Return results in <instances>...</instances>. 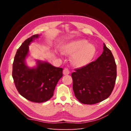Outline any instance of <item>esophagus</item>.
Wrapping results in <instances>:
<instances>
[{
	"label": "esophagus",
	"instance_id": "esophagus-1",
	"mask_svg": "<svg viewBox=\"0 0 131 131\" xmlns=\"http://www.w3.org/2000/svg\"><path fill=\"white\" fill-rule=\"evenodd\" d=\"M63 74H64V75H68L70 73V71L68 68H65L64 69H63Z\"/></svg>",
	"mask_w": 131,
	"mask_h": 131
}]
</instances>
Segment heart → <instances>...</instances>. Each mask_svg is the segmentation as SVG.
<instances>
[{
    "label": "heart",
    "instance_id": "heart-1",
    "mask_svg": "<svg viewBox=\"0 0 131 131\" xmlns=\"http://www.w3.org/2000/svg\"><path fill=\"white\" fill-rule=\"evenodd\" d=\"M63 52L66 55L72 56V62L77 67H82L88 64L92 60L95 47L88 43L85 39H78L67 43L63 47Z\"/></svg>",
    "mask_w": 131,
    "mask_h": 131
}]
</instances>
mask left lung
<instances>
[{
    "label": "left lung",
    "mask_w": 131,
    "mask_h": 131,
    "mask_svg": "<svg viewBox=\"0 0 131 131\" xmlns=\"http://www.w3.org/2000/svg\"><path fill=\"white\" fill-rule=\"evenodd\" d=\"M103 51L96 61L72 74L75 96L81 103L94 104L108 98L114 88L116 65L113 55L105 43Z\"/></svg>",
    "instance_id": "8db88e82"
}]
</instances>
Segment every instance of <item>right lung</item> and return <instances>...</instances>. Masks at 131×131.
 Listing matches in <instances>:
<instances>
[{"instance_id":"obj_1","label":"right lung","mask_w":131,"mask_h":131,"mask_svg":"<svg viewBox=\"0 0 131 131\" xmlns=\"http://www.w3.org/2000/svg\"><path fill=\"white\" fill-rule=\"evenodd\" d=\"M39 37L35 34L28 38L17 50L13 64V78L22 96L31 102L42 103L53 96L57 82L63 77V69L39 60L36 67L31 68L26 65L29 45Z\"/></svg>"}]
</instances>
